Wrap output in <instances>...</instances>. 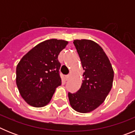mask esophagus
<instances>
[{
    "label": "esophagus",
    "mask_w": 135,
    "mask_h": 135,
    "mask_svg": "<svg viewBox=\"0 0 135 135\" xmlns=\"http://www.w3.org/2000/svg\"><path fill=\"white\" fill-rule=\"evenodd\" d=\"M69 78H70V75H65V80H68Z\"/></svg>",
    "instance_id": "1"
}]
</instances>
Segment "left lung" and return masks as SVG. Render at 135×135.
Listing matches in <instances>:
<instances>
[{
    "instance_id": "1",
    "label": "left lung",
    "mask_w": 135,
    "mask_h": 135,
    "mask_svg": "<svg viewBox=\"0 0 135 135\" xmlns=\"http://www.w3.org/2000/svg\"><path fill=\"white\" fill-rule=\"evenodd\" d=\"M84 69V80L79 90L68 93L70 105L76 112L89 113L103 103L112 89L114 70L98 44L90 40H74Z\"/></svg>"
}]
</instances>
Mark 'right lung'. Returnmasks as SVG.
<instances>
[{"label": "right lung", "mask_w": 135, "mask_h": 135, "mask_svg": "<svg viewBox=\"0 0 135 135\" xmlns=\"http://www.w3.org/2000/svg\"><path fill=\"white\" fill-rule=\"evenodd\" d=\"M68 42L50 39L35 46L23 56L16 68V84L22 98L35 108L46 105L61 85L58 55Z\"/></svg>", "instance_id": "add662e5"}]
</instances>
